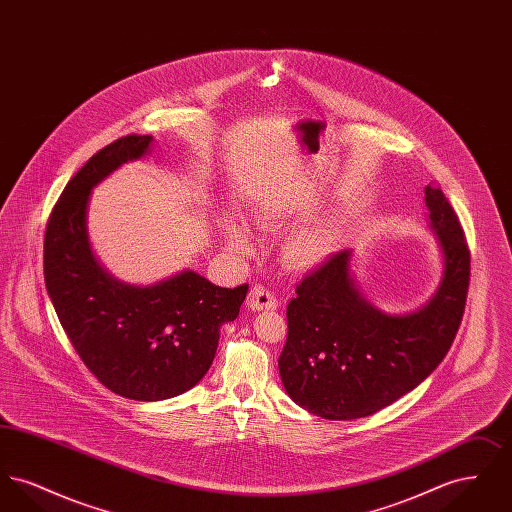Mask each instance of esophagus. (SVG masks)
Masks as SVG:
<instances>
[{
  "instance_id": "esophagus-1",
  "label": "esophagus",
  "mask_w": 512,
  "mask_h": 512,
  "mask_svg": "<svg viewBox=\"0 0 512 512\" xmlns=\"http://www.w3.org/2000/svg\"><path fill=\"white\" fill-rule=\"evenodd\" d=\"M247 307L251 311H274L278 307V299L272 292H268L265 286L257 284L247 293Z\"/></svg>"
}]
</instances>
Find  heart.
Segmentation results:
<instances>
[{"label": "heart", "mask_w": 512, "mask_h": 512, "mask_svg": "<svg viewBox=\"0 0 512 512\" xmlns=\"http://www.w3.org/2000/svg\"><path fill=\"white\" fill-rule=\"evenodd\" d=\"M255 222L263 228H274L278 226L280 213L274 209H263L261 213L255 215ZM224 230V240L228 247L240 255H251L255 244L251 234L245 230L244 226L236 222H226L222 226ZM341 240V220L338 217H328L320 219L313 224H307L299 228L295 234L288 238L284 244V259L292 265L293 268H315L322 265L326 259L334 255L338 249Z\"/></svg>", "instance_id": "heart-1"}]
</instances>
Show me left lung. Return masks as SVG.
Returning a JSON list of instances; mask_svg holds the SVG:
<instances>
[{
  "instance_id": "8db88e82",
  "label": "left lung",
  "mask_w": 512,
  "mask_h": 512,
  "mask_svg": "<svg viewBox=\"0 0 512 512\" xmlns=\"http://www.w3.org/2000/svg\"><path fill=\"white\" fill-rule=\"evenodd\" d=\"M443 276L432 299L407 315H386L359 292L351 249L307 274L288 305L282 384L293 401L328 420L378 413L426 380L447 355L463 320L470 251L463 226L439 188H424Z\"/></svg>"
}]
</instances>
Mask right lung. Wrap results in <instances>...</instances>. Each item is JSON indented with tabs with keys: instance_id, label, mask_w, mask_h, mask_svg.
<instances>
[{
	"instance_id": "obj_1",
	"label": "right lung",
	"mask_w": 512,
	"mask_h": 512,
	"mask_svg": "<svg viewBox=\"0 0 512 512\" xmlns=\"http://www.w3.org/2000/svg\"><path fill=\"white\" fill-rule=\"evenodd\" d=\"M153 136L130 134L99 149L55 203L44 240V278L78 357L107 390L161 401L207 374L220 326L238 317L247 284L219 288L194 270L153 286H130L99 265L88 238L94 186L122 163L144 157Z\"/></svg>"
}]
</instances>
